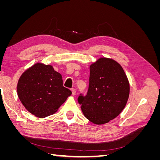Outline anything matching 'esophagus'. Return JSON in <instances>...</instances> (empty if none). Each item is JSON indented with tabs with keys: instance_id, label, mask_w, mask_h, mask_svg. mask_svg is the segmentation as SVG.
I'll return each instance as SVG.
<instances>
[{
	"instance_id": "esophagus-1",
	"label": "esophagus",
	"mask_w": 160,
	"mask_h": 160,
	"mask_svg": "<svg viewBox=\"0 0 160 160\" xmlns=\"http://www.w3.org/2000/svg\"><path fill=\"white\" fill-rule=\"evenodd\" d=\"M71 91H72V95H75L76 94V90L74 88L71 89Z\"/></svg>"
}]
</instances>
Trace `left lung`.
<instances>
[{
  "label": "left lung",
  "mask_w": 160,
  "mask_h": 160,
  "mask_svg": "<svg viewBox=\"0 0 160 160\" xmlns=\"http://www.w3.org/2000/svg\"><path fill=\"white\" fill-rule=\"evenodd\" d=\"M129 95V83L122 67L113 59L103 57L91 65L88 93L80 94L78 102L87 119L101 125L122 112Z\"/></svg>",
  "instance_id": "1"
}]
</instances>
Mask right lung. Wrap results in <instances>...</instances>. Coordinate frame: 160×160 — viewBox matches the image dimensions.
Segmentation results:
<instances>
[{
    "label": "right lung",
    "instance_id": "add662e5",
    "mask_svg": "<svg viewBox=\"0 0 160 160\" xmlns=\"http://www.w3.org/2000/svg\"><path fill=\"white\" fill-rule=\"evenodd\" d=\"M71 91L51 65L36 63L23 72L17 84L19 99L28 111L44 118L57 112Z\"/></svg>",
    "mask_w": 160,
    "mask_h": 160
}]
</instances>
